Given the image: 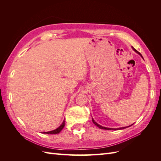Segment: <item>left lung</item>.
I'll use <instances>...</instances> for the list:
<instances>
[{
	"instance_id": "1",
	"label": "left lung",
	"mask_w": 161,
	"mask_h": 161,
	"mask_svg": "<svg viewBox=\"0 0 161 161\" xmlns=\"http://www.w3.org/2000/svg\"><path fill=\"white\" fill-rule=\"evenodd\" d=\"M132 48H133V49H134V50H135V52H137V53H138L139 54H140L141 56L142 57V56L141 55V53H140V52H138L137 50H135L133 47H132ZM142 58H143V57H142ZM92 122H93V124H94L95 125H97V127L99 128L100 129H103V130H121V129H124V128H126V127H124V128H117V129H115V128H105V127H103V126H101V125H99L98 124H97V123L95 122V121H94V119H92Z\"/></svg>"
}]
</instances>
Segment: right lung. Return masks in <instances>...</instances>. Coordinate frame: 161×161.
I'll return each mask as SVG.
<instances>
[{
    "mask_svg": "<svg viewBox=\"0 0 161 161\" xmlns=\"http://www.w3.org/2000/svg\"><path fill=\"white\" fill-rule=\"evenodd\" d=\"M64 125H65V120L63 121L62 124L57 129H56L54 130L50 131H47V132H43V134H58V133L60 132L61 130L63 129V128L64 127Z\"/></svg>",
    "mask_w": 161,
    "mask_h": 161,
    "instance_id": "obj_1",
    "label": "right lung"
}]
</instances>
